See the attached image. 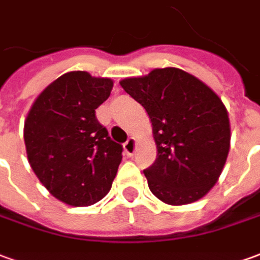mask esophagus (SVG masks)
Wrapping results in <instances>:
<instances>
[{
  "mask_svg": "<svg viewBox=\"0 0 260 260\" xmlns=\"http://www.w3.org/2000/svg\"><path fill=\"white\" fill-rule=\"evenodd\" d=\"M135 148H136V142L134 138H129V139L124 143V150H125V153H126L128 156H132L134 153H135Z\"/></svg>",
  "mask_w": 260,
  "mask_h": 260,
  "instance_id": "1",
  "label": "esophagus"
}]
</instances>
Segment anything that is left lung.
Listing matches in <instances>:
<instances>
[{"mask_svg":"<svg viewBox=\"0 0 260 260\" xmlns=\"http://www.w3.org/2000/svg\"><path fill=\"white\" fill-rule=\"evenodd\" d=\"M119 84L152 122L157 155L143 170L150 191L172 206L204 197L218 180L230 152V119L218 95L174 67Z\"/></svg>","mask_w":260,"mask_h":260,"instance_id":"1","label":"left lung"}]
</instances>
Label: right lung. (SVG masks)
Segmentation results:
<instances>
[{
  "mask_svg": "<svg viewBox=\"0 0 260 260\" xmlns=\"http://www.w3.org/2000/svg\"><path fill=\"white\" fill-rule=\"evenodd\" d=\"M111 90L110 79L86 72L63 74L42 91L25 121L30 168L50 194L69 206L100 201L117 176L122 145L95 117Z\"/></svg>",
  "mask_w": 260,
  "mask_h": 260,
  "instance_id": "1",
  "label": "right lung"
}]
</instances>
